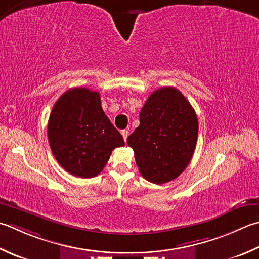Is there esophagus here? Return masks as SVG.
<instances>
[{"instance_id":"1","label":"esophagus","mask_w":259,"mask_h":259,"mask_svg":"<svg viewBox=\"0 0 259 259\" xmlns=\"http://www.w3.org/2000/svg\"><path fill=\"white\" fill-rule=\"evenodd\" d=\"M121 135H122L124 141H126V138H128V136H129V131L128 130H122V131H121Z\"/></svg>"}]
</instances>
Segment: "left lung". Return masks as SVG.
<instances>
[{
    "label": "left lung",
    "mask_w": 259,
    "mask_h": 259,
    "mask_svg": "<svg viewBox=\"0 0 259 259\" xmlns=\"http://www.w3.org/2000/svg\"><path fill=\"white\" fill-rule=\"evenodd\" d=\"M139 119L126 143L140 174L154 184L175 180L195 150L199 122L194 109L179 90L168 86L150 94Z\"/></svg>",
    "instance_id": "left-lung-1"
}]
</instances>
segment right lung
Returning <instances> with one entry per match:
<instances>
[{"label":"right lung","mask_w":259,"mask_h":259,"mask_svg":"<svg viewBox=\"0 0 259 259\" xmlns=\"http://www.w3.org/2000/svg\"><path fill=\"white\" fill-rule=\"evenodd\" d=\"M49 146L56 160L69 174L90 179L100 174L122 136L101 106L100 93L70 89L55 103L48 121Z\"/></svg>","instance_id":"right-lung-1"}]
</instances>
